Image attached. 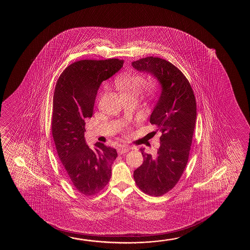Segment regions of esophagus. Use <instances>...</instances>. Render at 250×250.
Wrapping results in <instances>:
<instances>
[{"instance_id":"obj_1","label":"esophagus","mask_w":250,"mask_h":250,"mask_svg":"<svg viewBox=\"0 0 250 250\" xmlns=\"http://www.w3.org/2000/svg\"><path fill=\"white\" fill-rule=\"evenodd\" d=\"M130 148L129 147H125V146H121V147H118V153L120 154H124L129 152Z\"/></svg>"}]
</instances>
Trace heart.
Here are the masks:
<instances>
[{
    "label": "heart",
    "instance_id": "b5f03b06",
    "mask_svg": "<svg viewBox=\"0 0 250 250\" xmlns=\"http://www.w3.org/2000/svg\"><path fill=\"white\" fill-rule=\"evenodd\" d=\"M114 84L123 97L138 96L139 93L146 84V79L140 73L132 72L118 77L114 81ZM156 87L157 85L154 81L147 83L146 85L147 91L150 93H154L156 90Z\"/></svg>",
    "mask_w": 250,
    "mask_h": 250
}]
</instances>
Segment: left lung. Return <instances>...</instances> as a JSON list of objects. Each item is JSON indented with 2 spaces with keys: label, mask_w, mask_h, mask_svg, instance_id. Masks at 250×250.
<instances>
[{
  "label": "left lung",
  "mask_w": 250,
  "mask_h": 250,
  "mask_svg": "<svg viewBox=\"0 0 250 250\" xmlns=\"http://www.w3.org/2000/svg\"><path fill=\"white\" fill-rule=\"evenodd\" d=\"M131 65L161 83V96L150 116V123L161 132L160 147L154 157L141 148L144 163L133 177L145 194L161 196L178 184L188 162L196 120L195 95L188 79L171 62L148 56Z\"/></svg>",
  "instance_id": "obj_1"
}]
</instances>
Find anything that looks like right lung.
Instances as JSON below:
<instances>
[{"instance_id": "right-lung-1", "label": "right lung", "mask_w": 250, "mask_h": 250, "mask_svg": "<svg viewBox=\"0 0 250 250\" xmlns=\"http://www.w3.org/2000/svg\"><path fill=\"white\" fill-rule=\"evenodd\" d=\"M123 60H82L68 65L59 77L53 98L52 134L63 167L74 188L93 195L111 178L116 149L96 143L91 149L84 139L85 120L91 118L103 81L123 66Z\"/></svg>"}]
</instances>
